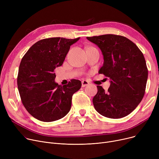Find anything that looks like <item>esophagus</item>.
<instances>
[{"mask_svg":"<svg viewBox=\"0 0 159 159\" xmlns=\"http://www.w3.org/2000/svg\"><path fill=\"white\" fill-rule=\"evenodd\" d=\"M89 82H88V81L86 80H84L82 81V87H85V86H88V85H89Z\"/></svg>","mask_w":159,"mask_h":159,"instance_id":"obj_1","label":"esophagus"}]
</instances>
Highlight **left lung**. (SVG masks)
<instances>
[{"label":"left lung","mask_w":159,"mask_h":159,"mask_svg":"<svg viewBox=\"0 0 159 159\" xmlns=\"http://www.w3.org/2000/svg\"><path fill=\"white\" fill-rule=\"evenodd\" d=\"M102 53L103 66L98 73L110 79L106 91L97 86L93 98L96 111L104 116L120 119L131 113L143 100L148 71L143 53L126 37L113 34L88 37Z\"/></svg>","instance_id":"8db88e82"}]
</instances>
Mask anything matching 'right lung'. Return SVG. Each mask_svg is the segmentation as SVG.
Wrapping results in <instances>:
<instances>
[{"instance_id":"1","label":"right lung","mask_w":159,"mask_h":159,"mask_svg":"<svg viewBox=\"0 0 159 159\" xmlns=\"http://www.w3.org/2000/svg\"><path fill=\"white\" fill-rule=\"evenodd\" d=\"M79 39L40 40L22 58L17 77L21 101L28 113L39 120H57L71 109L72 96L82 83L72 79L68 84L58 85L55 82L54 70L62 65L70 46Z\"/></svg>"}]
</instances>
